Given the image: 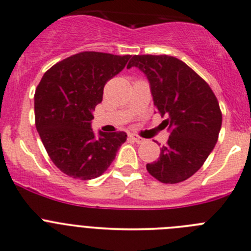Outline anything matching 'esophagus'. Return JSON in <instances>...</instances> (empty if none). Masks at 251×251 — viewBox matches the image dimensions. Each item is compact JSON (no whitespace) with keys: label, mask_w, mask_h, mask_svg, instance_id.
Listing matches in <instances>:
<instances>
[{"label":"esophagus","mask_w":251,"mask_h":251,"mask_svg":"<svg viewBox=\"0 0 251 251\" xmlns=\"http://www.w3.org/2000/svg\"><path fill=\"white\" fill-rule=\"evenodd\" d=\"M130 138H132L134 142H137V143H142V142H144V138H142V137L137 136V134H134V133L130 134Z\"/></svg>","instance_id":"esophagus-1"}]
</instances>
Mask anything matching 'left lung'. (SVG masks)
Listing matches in <instances>:
<instances>
[{
  "instance_id": "8db88e82",
  "label": "left lung",
  "mask_w": 251,
  "mask_h": 251,
  "mask_svg": "<svg viewBox=\"0 0 251 251\" xmlns=\"http://www.w3.org/2000/svg\"><path fill=\"white\" fill-rule=\"evenodd\" d=\"M147 75L152 100L170 138L159 160L147 170L163 184H176L195 174L214 149L223 114L207 81L185 62L170 55H134L127 68Z\"/></svg>"
}]
</instances>
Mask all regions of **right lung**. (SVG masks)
<instances>
[{
    "instance_id": "1",
    "label": "right lung",
    "mask_w": 251,
    "mask_h": 251,
    "mask_svg": "<svg viewBox=\"0 0 251 251\" xmlns=\"http://www.w3.org/2000/svg\"><path fill=\"white\" fill-rule=\"evenodd\" d=\"M131 55L83 51L49 68L35 92L36 128L54 165L75 179L102 176L119 147L123 131L95 136L92 110L102 102L109 79L124 70Z\"/></svg>"
}]
</instances>
